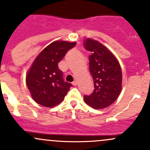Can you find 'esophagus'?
<instances>
[{"label": "esophagus", "mask_w": 150, "mask_h": 150, "mask_svg": "<svg viewBox=\"0 0 150 150\" xmlns=\"http://www.w3.org/2000/svg\"><path fill=\"white\" fill-rule=\"evenodd\" d=\"M77 84H78V81H77L76 80H75L73 82H72V85H73L74 86H76Z\"/></svg>", "instance_id": "1"}]
</instances>
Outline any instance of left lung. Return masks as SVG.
Here are the masks:
<instances>
[{
    "label": "left lung",
    "mask_w": 150,
    "mask_h": 150,
    "mask_svg": "<svg viewBox=\"0 0 150 150\" xmlns=\"http://www.w3.org/2000/svg\"><path fill=\"white\" fill-rule=\"evenodd\" d=\"M83 47L91 52L88 57L89 68L94 83L93 91L83 96L84 100L96 109L106 108L121 93V66L114 55L100 42L88 38L83 41Z\"/></svg>",
    "instance_id": "1"
}]
</instances>
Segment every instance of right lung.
Masks as SVG:
<instances>
[{"label":"right lung","mask_w":150,"mask_h":150,"mask_svg":"<svg viewBox=\"0 0 150 150\" xmlns=\"http://www.w3.org/2000/svg\"><path fill=\"white\" fill-rule=\"evenodd\" d=\"M76 42L56 41L44 49L26 75V86L37 103L52 107L62 101L72 84L64 82L58 63Z\"/></svg>","instance_id":"1"}]
</instances>
